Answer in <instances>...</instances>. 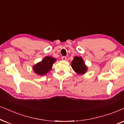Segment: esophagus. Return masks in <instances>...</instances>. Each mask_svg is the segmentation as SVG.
<instances>
[{"label": "esophagus", "mask_w": 124, "mask_h": 124, "mask_svg": "<svg viewBox=\"0 0 124 124\" xmlns=\"http://www.w3.org/2000/svg\"><path fill=\"white\" fill-rule=\"evenodd\" d=\"M66 59H67V58L66 57H65V56H63V57H62V60L63 61H66Z\"/></svg>", "instance_id": "obj_1"}]
</instances>
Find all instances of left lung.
Here are the masks:
<instances>
[{"mask_svg": "<svg viewBox=\"0 0 124 124\" xmlns=\"http://www.w3.org/2000/svg\"><path fill=\"white\" fill-rule=\"evenodd\" d=\"M71 65L73 70L78 75H83L88 70L82 57H74Z\"/></svg>", "mask_w": 124, "mask_h": 124, "instance_id": "obj_1", "label": "left lung"}]
</instances>
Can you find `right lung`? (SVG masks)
<instances>
[{"instance_id":"obj_1","label":"right lung","mask_w":124,"mask_h":124,"mask_svg":"<svg viewBox=\"0 0 124 124\" xmlns=\"http://www.w3.org/2000/svg\"><path fill=\"white\" fill-rule=\"evenodd\" d=\"M56 61L57 60L55 58L50 56H46L41 62H38L33 66V70L34 73L38 75H45L51 70L53 65L55 63Z\"/></svg>"}]
</instances>
